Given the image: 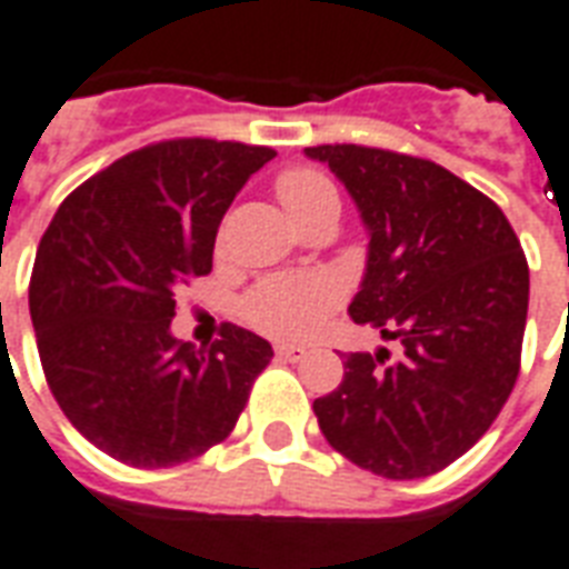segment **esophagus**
Instances as JSON below:
<instances>
[{
    "mask_svg": "<svg viewBox=\"0 0 569 569\" xmlns=\"http://www.w3.org/2000/svg\"><path fill=\"white\" fill-rule=\"evenodd\" d=\"M277 358L280 361L298 363L307 358V346H295V342H283V346H277Z\"/></svg>",
    "mask_w": 569,
    "mask_h": 569,
    "instance_id": "esophagus-1",
    "label": "esophagus"
}]
</instances>
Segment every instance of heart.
I'll use <instances>...</instances> for the list:
<instances>
[{
	"instance_id": "obj_1",
	"label": "heart",
	"mask_w": 569,
	"mask_h": 569,
	"mask_svg": "<svg viewBox=\"0 0 569 569\" xmlns=\"http://www.w3.org/2000/svg\"><path fill=\"white\" fill-rule=\"evenodd\" d=\"M277 199L283 202L298 227L310 223L313 217L337 211L340 214V193L322 169L292 167L280 172L274 181ZM342 298L340 283L328 274H277L256 283L244 298L247 322L256 331L277 337V340H303L322 328V322L337 310Z\"/></svg>"
}]
</instances>
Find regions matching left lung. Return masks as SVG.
I'll use <instances>...</instances> for the list:
<instances>
[{
  "instance_id": "8db88e82",
  "label": "left lung",
  "mask_w": 569,
  "mask_h": 569,
  "mask_svg": "<svg viewBox=\"0 0 569 569\" xmlns=\"http://www.w3.org/2000/svg\"><path fill=\"white\" fill-rule=\"evenodd\" d=\"M370 232L358 325L402 342L346 355L340 388L313 402L355 466L390 480L448 468L498 418L519 376L528 262L505 211L432 160L370 146H313Z\"/></svg>"
}]
</instances>
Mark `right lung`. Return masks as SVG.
<instances>
[{
	"label": "right lung",
	"instance_id": "obj_1",
	"mask_svg": "<svg viewBox=\"0 0 569 569\" xmlns=\"http://www.w3.org/2000/svg\"><path fill=\"white\" fill-rule=\"evenodd\" d=\"M277 151L202 137L130 151L64 199L43 232L29 313L59 409L124 466L167 468L236 429L271 342L223 325L172 337L176 295L211 271L220 220Z\"/></svg>",
	"mask_w": 569,
	"mask_h": 569
}]
</instances>
